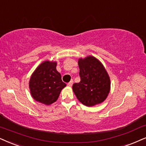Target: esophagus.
Returning <instances> with one entry per match:
<instances>
[{
    "label": "esophagus",
    "mask_w": 146,
    "mask_h": 146,
    "mask_svg": "<svg viewBox=\"0 0 146 146\" xmlns=\"http://www.w3.org/2000/svg\"><path fill=\"white\" fill-rule=\"evenodd\" d=\"M73 81L72 80V81H71V82H70L69 83H68L67 86H69V87H71L72 86H73Z\"/></svg>",
    "instance_id": "obj_1"
}]
</instances>
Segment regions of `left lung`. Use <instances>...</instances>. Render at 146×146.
Masks as SVG:
<instances>
[{
  "mask_svg": "<svg viewBox=\"0 0 146 146\" xmlns=\"http://www.w3.org/2000/svg\"><path fill=\"white\" fill-rule=\"evenodd\" d=\"M81 81L73 85L77 98L86 106L101 104L108 97L110 79L102 62L93 56L78 60Z\"/></svg>",
  "mask_w": 146,
  "mask_h": 146,
  "instance_id": "obj_1",
  "label": "left lung"
}]
</instances>
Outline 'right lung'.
<instances>
[{
    "label": "right lung",
    "mask_w": 146,
    "mask_h": 146,
    "mask_svg": "<svg viewBox=\"0 0 146 146\" xmlns=\"http://www.w3.org/2000/svg\"><path fill=\"white\" fill-rule=\"evenodd\" d=\"M56 61L45 60L36 68L29 82L31 95L37 102L50 105L58 100L66 84L56 70Z\"/></svg>",
    "instance_id": "1"
}]
</instances>
